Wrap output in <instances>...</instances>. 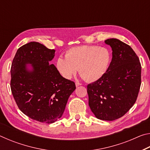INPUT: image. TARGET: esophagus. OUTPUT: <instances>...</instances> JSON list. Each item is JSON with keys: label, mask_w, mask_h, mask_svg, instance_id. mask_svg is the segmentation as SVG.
<instances>
[{"label": "esophagus", "mask_w": 150, "mask_h": 150, "mask_svg": "<svg viewBox=\"0 0 150 150\" xmlns=\"http://www.w3.org/2000/svg\"><path fill=\"white\" fill-rule=\"evenodd\" d=\"M80 85H81V83H78V82H76L75 83V86H76V87H79V86H80Z\"/></svg>", "instance_id": "obj_1"}]
</instances>
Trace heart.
<instances>
[{
  "instance_id": "obj_1",
  "label": "heart",
  "mask_w": 150,
  "mask_h": 150,
  "mask_svg": "<svg viewBox=\"0 0 150 150\" xmlns=\"http://www.w3.org/2000/svg\"><path fill=\"white\" fill-rule=\"evenodd\" d=\"M112 61L110 50L106 47L81 45L70 48L65 58L59 57L56 67L61 75L69 79L77 72L84 80L93 83L100 79L108 71Z\"/></svg>"
}]
</instances>
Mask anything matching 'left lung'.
Returning <instances> with one entry per match:
<instances>
[{
  "label": "left lung",
  "instance_id": "8db88e82",
  "mask_svg": "<svg viewBox=\"0 0 150 150\" xmlns=\"http://www.w3.org/2000/svg\"><path fill=\"white\" fill-rule=\"evenodd\" d=\"M112 50L108 71L87 85L88 105L98 119L112 121L132 107L141 85V64L130 45L116 38L105 41Z\"/></svg>",
  "mask_w": 150,
  "mask_h": 150
}]
</instances>
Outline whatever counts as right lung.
Returning <instances> with one entry per match:
<instances>
[{
    "mask_svg": "<svg viewBox=\"0 0 150 150\" xmlns=\"http://www.w3.org/2000/svg\"><path fill=\"white\" fill-rule=\"evenodd\" d=\"M55 52L38 42L28 43L17 50L11 69L12 93L20 110L33 120L47 124L62 117L76 88L74 82L50 64Z\"/></svg>",
    "mask_w": 150,
    "mask_h": 150,
    "instance_id": "obj_1",
    "label": "right lung"
}]
</instances>
